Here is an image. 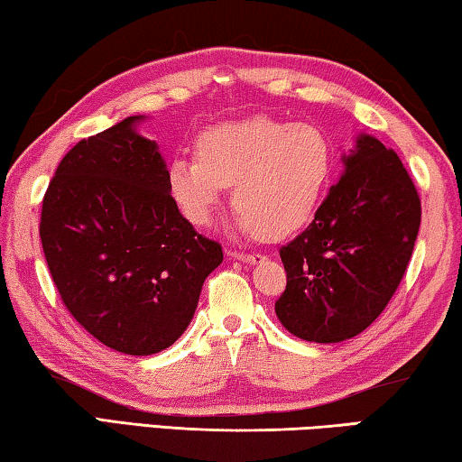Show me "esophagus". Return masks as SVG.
<instances>
[{
	"mask_svg": "<svg viewBox=\"0 0 462 462\" xmlns=\"http://www.w3.org/2000/svg\"><path fill=\"white\" fill-rule=\"evenodd\" d=\"M229 258L245 262V264H260V262L266 260V255L258 252H229Z\"/></svg>",
	"mask_w": 462,
	"mask_h": 462,
	"instance_id": "1",
	"label": "esophagus"
}]
</instances>
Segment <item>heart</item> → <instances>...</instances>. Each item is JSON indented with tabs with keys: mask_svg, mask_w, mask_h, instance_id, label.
<instances>
[{
	"mask_svg": "<svg viewBox=\"0 0 462 462\" xmlns=\"http://www.w3.org/2000/svg\"><path fill=\"white\" fill-rule=\"evenodd\" d=\"M198 157H175L167 186L191 225H207L233 183L236 226L285 237L310 221L332 175V146L320 127L268 117L217 124L196 140Z\"/></svg>",
	"mask_w": 462,
	"mask_h": 462,
	"instance_id": "1",
	"label": "heart"
}]
</instances>
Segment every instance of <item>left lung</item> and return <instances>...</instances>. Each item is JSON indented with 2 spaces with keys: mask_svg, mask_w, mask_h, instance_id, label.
<instances>
[{
  "mask_svg": "<svg viewBox=\"0 0 462 462\" xmlns=\"http://www.w3.org/2000/svg\"><path fill=\"white\" fill-rule=\"evenodd\" d=\"M311 225L281 250L287 289L274 303L310 343L357 337L386 308L420 233L421 202L394 151L357 134Z\"/></svg>",
  "mask_w": 462,
  "mask_h": 462,
  "instance_id": "8db88e82",
  "label": "left lung"
}]
</instances>
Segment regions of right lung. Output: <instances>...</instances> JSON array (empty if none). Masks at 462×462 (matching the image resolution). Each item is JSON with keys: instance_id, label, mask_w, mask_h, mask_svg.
Returning <instances> with one entry per match:
<instances>
[{"instance_id": "right-lung-1", "label": "right lung", "mask_w": 462, "mask_h": 462, "mask_svg": "<svg viewBox=\"0 0 462 462\" xmlns=\"http://www.w3.org/2000/svg\"><path fill=\"white\" fill-rule=\"evenodd\" d=\"M132 116L80 140L42 198L41 241L66 308L84 330L125 355L171 346L223 262L167 186L159 144Z\"/></svg>"}]
</instances>
